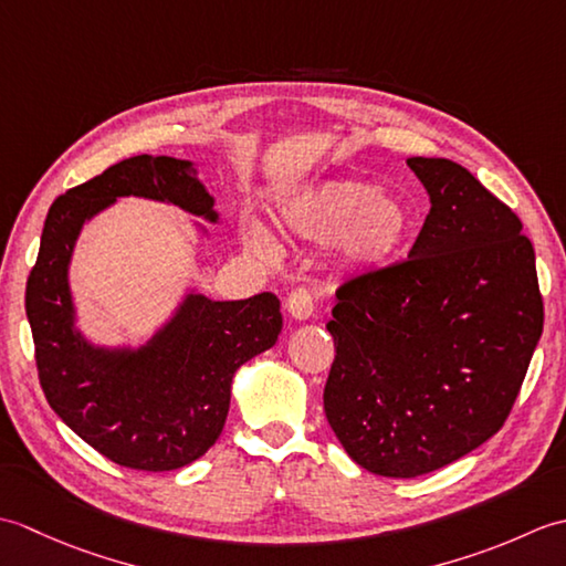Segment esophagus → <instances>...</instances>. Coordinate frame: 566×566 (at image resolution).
<instances>
[{"mask_svg": "<svg viewBox=\"0 0 566 566\" xmlns=\"http://www.w3.org/2000/svg\"><path fill=\"white\" fill-rule=\"evenodd\" d=\"M286 311H290L292 318L296 321H308L314 316V296H311V292L304 290V286H298V290H294L290 298H286Z\"/></svg>", "mask_w": 566, "mask_h": 566, "instance_id": "1", "label": "esophagus"}]
</instances>
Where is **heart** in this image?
<instances>
[{"label":"heart","instance_id":"obj_1","mask_svg":"<svg viewBox=\"0 0 566 566\" xmlns=\"http://www.w3.org/2000/svg\"><path fill=\"white\" fill-rule=\"evenodd\" d=\"M282 219L298 238L331 243L335 260L350 272L389 268L413 233L408 203L359 179H316L294 189L282 203ZM245 243L264 260L276 258L274 238L260 223H248Z\"/></svg>","mask_w":566,"mask_h":566}]
</instances>
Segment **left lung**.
Instances as JSON below:
<instances>
[{"label": "left lung", "mask_w": 566, "mask_h": 566, "mask_svg": "<svg viewBox=\"0 0 566 566\" xmlns=\"http://www.w3.org/2000/svg\"><path fill=\"white\" fill-rule=\"evenodd\" d=\"M430 213L408 260L345 282L326 418L367 472L413 479L506 423L543 335L523 223L462 165L408 158Z\"/></svg>", "instance_id": "8db88e82"}]
</instances>
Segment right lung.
I'll use <instances>...</instances> for the list:
<instances>
[{
    "label": "right lung",
    "instance_id": "add662e5",
    "mask_svg": "<svg viewBox=\"0 0 566 566\" xmlns=\"http://www.w3.org/2000/svg\"><path fill=\"white\" fill-rule=\"evenodd\" d=\"M122 197L175 203L219 223L195 163L167 155H136L57 197L27 282L35 367L48 403L84 442L122 467L170 472L219 440L238 367L280 338V298L262 292L213 302L191 290L143 345L92 343L77 328L70 260L84 223Z\"/></svg>",
    "mask_w": 566,
    "mask_h": 566
}]
</instances>
